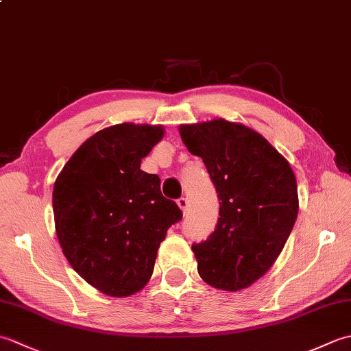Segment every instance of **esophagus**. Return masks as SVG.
I'll list each match as a JSON object with an SVG mask.
<instances>
[{
  "label": "esophagus",
  "instance_id": "1",
  "mask_svg": "<svg viewBox=\"0 0 351 351\" xmlns=\"http://www.w3.org/2000/svg\"><path fill=\"white\" fill-rule=\"evenodd\" d=\"M178 206H180V210L184 213V214H187V211H189V199L187 197H181V199H178Z\"/></svg>",
  "mask_w": 351,
  "mask_h": 351
}]
</instances>
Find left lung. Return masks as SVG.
Listing matches in <instances>:
<instances>
[{
    "instance_id": "left-lung-1",
    "label": "left lung",
    "mask_w": 351,
    "mask_h": 351,
    "mask_svg": "<svg viewBox=\"0 0 351 351\" xmlns=\"http://www.w3.org/2000/svg\"><path fill=\"white\" fill-rule=\"evenodd\" d=\"M190 154L202 158L219 193L220 217L208 240L193 244L208 285L240 291L270 270L299 213L294 171L267 138L225 119L180 125Z\"/></svg>"
}]
</instances>
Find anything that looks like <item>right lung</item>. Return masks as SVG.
Instances as JSON below:
<instances>
[{
	"label": "right lung",
	"mask_w": 351,
	"mask_h": 351,
	"mask_svg": "<svg viewBox=\"0 0 351 351\" xmlns=\"http://www.w3.org/2000/svg\"><path fill=\"white\" fill-rule=\"evenodd\" d=\"M162 125L117 123L81 145L52 190L56 234L73 270L111 297L143 289L167 229L182 213L140 169Z\"/></svg>",
	"instance_id": "obj_1"
}]
</instances>
